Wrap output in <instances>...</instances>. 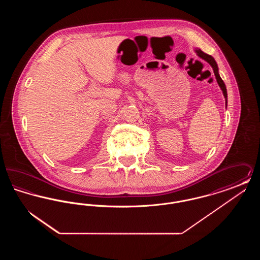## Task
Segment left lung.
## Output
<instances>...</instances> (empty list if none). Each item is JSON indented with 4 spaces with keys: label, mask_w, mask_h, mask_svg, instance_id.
I'll return each mask as SVG.
<instances>
[{
    "label": "left lung",
    "mask_w": 260,
    "mask_h": 260,
    "mask_svg": "<svg viewBox=\"0 0 260 260\" xmlns=\"http://www.w3.org/2000/svg\"><path fill=\"white\" fill-rule=\"evenodd\" d=\"M196 52H197V54H198L201 58H203L204 60L209 62L210 66L212 67L213 72H214V75H215V78H216V81H217L219 87H220L221 90H222L223 95L225 98V103H226V106H227V90H226V87H225V84H224L222 79L220 78V76L218 74V67H217V64H216V62L214 60V58L211 55L205 53L204 51H202L201 50H196Z\"/></svg>",
    "instance_id": "left-lung-1"
}]
</instances>
